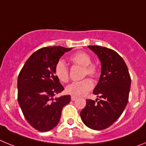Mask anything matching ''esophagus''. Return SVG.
Listing matches in <instances>:
<instances>
[{"instance_id": "1", "label": "esophagus", "mask_w": 146, "mask_h": 146, "mask_svg": "<svg viewBox=\"0 0 146 146\" xmlns=\"http://www.w3.org/2000/svg\"><path fill=\"white\" fill-rule=\"evenodd\" d=\"M76 99H77V97H76V96H71V100H72V101H74V100H76Z\"/></svg>"}]
</instances>
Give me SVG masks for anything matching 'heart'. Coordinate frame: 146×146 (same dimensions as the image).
<instances>
[{"instance_id": "1", "label": "heart", "mask_w": 146, "mask_h": 146, "mask_svg": "<svg viewBox=\"0 0 146 146\" xmlns=\"http://www.w3.org/2000/svg\"><path fill=\"white\" fill-rule=\"evenodd\" d=\"M70 60L76 65L83 67V76L91 77H97L99 72V66L91 63V58L85 52H77L70 56ZM55 74L58 79L63 82H66L69 79V68L64 60H59L55 66ZM94 88V82L90 78H86L78 82H73L66 88L67 94L74 96H82Z\"/></svg>"}]
</instances>
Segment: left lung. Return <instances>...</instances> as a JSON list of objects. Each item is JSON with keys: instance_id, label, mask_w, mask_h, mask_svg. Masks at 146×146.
Here are the masks:
<instances>
[{"instance_id": "obj_1", "label": "left lung", "mask_w": 146, "mask_h": 146, "mask_svg": "<svg viewBox=\"0 0 146 146\" xmlns=\"http://www.w3.org/2000/svg\"><path fill=\"white\" fill-rule=\"evenodd\" d=\"M88 48L101 61V75L93 91L100 99H87L80 117L88 128L102 130L111 126L123 113L129 100L131 77L124 60L115 51L97 45Z\"/></svg>"}]
</instances>
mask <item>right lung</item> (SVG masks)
I'll list each match as a JSON object with an SVG mask.
<instances>
[{
	"label": "right lung",
	"instance_id": "add662e5",
	"mask_svg": "<svg viewBox=\"0 0 146 146\" xmlns=\"http://www.w3.org/2000/svg\"><path fill=\"white\" fill-rule=\"evenodd\" d=\"M71 49L46 47L36 50L18 75V102L29 124L39 131H50L57 126L62 109L71 101L69 95L53 99L64 90L55 76V66Z\"/></svg>",
	"mask_w": 146,
	"mask_h": 146
}]
</instances>
